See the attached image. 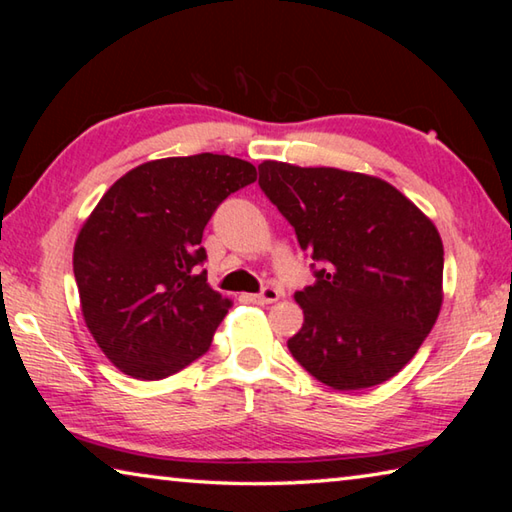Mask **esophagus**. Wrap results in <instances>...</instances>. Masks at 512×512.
I'll return each mask as SVG.
<instances>
[{
	"instance_id": "1",
	"label": "esophagus",
	"mask_w": 512,
	"mask_h": 512,
	"mask_svg": "<svg viewBox=\"0 0 512 512\" xmlns=\"http://www.w3.org/2000/svg\"><path fill=\"white\" fill-rule=\"evenodd\" d=\"M277 298H280V291H277L275 287H264L262 293H255V296H250V300L257 302V305H271V302H275Z\"/></svg>"
}]
</instances>
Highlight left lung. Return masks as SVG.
I'll return each instance as SVG.
<instances>
[{"instance_id": "left-lung-1", "label": "left lung", "mask_w": 512, "mask_h": 512, "mask_svg": "<svg viewBox=\"0 0 512 512\" xmlns=\"http://www.w3.org/2000/svg\"><path fill=\"white\" fill-rule=\"evenodd\" d=\"M259 187L314 259L289 350L311 377L359 391L395 377L443 305V241L402 192L366 173L259 164Z\"/></svg>"}]
</instances>
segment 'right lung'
Returning a JSON list of instances; mask_svg holds the SVG:
<instances>
[{
	"label": "right lung",
	"mask_w": 512,
	"mask_h": 512,
	"mask_svg": "<svg viewBox=\"0 0 512 512\" xmlns=\"http://www.w3.org/2000/svg\"><path fill=\"white\" fill-rule=\"evenodd\" d=\"M255 178L230 155L164 158L128 171L94 207L74 277L85 325L126 375L164 379L210 350L232 300L207 284L203 230Z\"/></svg>",
	"instance_id": "1"
}]
</instances>
